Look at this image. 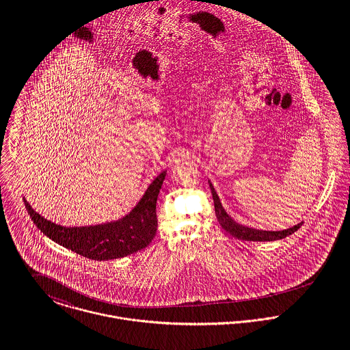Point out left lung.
Instances as JSON below:
<instances>
[{
	"label": "left lung",
	"instance_id": "obj_1",
	"mask_svg": "<svg viewBox=\"0 0 350 350\" xmlns=\"http://www.w3.org/2000/svg\"><path fill=\"white\" fill-rule=\"evenodd\" d=\"M210 190L213 194V200H214V208H215V215L217 219L219 222V225L222 226V229L225 232H228L230 236L239 239V240H245V241H275V240H282L293 233H295L303 222H300L298 225L286 229V230H280V232H268V230H257L253 228H248L244 225H240L239 222H236L232 217L228 215V213L224 210L219 198L213 187V185L210 183Z\"/></svg>",
	"mask_w": 350,
	"mask_h": 350
}]
</instances>
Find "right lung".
<instances>
[{"instance_id":"1","label":"right lung","mask_w":350,"mask_h":350,"mask_svg":"<svg viewBox=\"0 0 350 350\" xmlns=\"http://www.w3.org/2000/svg\"><path fill=\"white\" fill-rule=\"evenodd\" d=\"M164 178L165 171L150 183L142 200L126 217L96 226L64 228L43 218L27 200L24 203L33 224L52 241L92 260H111L150 245L157 230L156 200Z\"/></svg>"}]
</instances>
